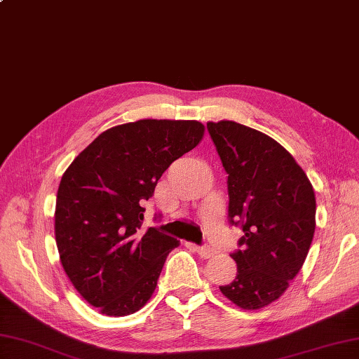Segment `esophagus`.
<instances>
[{
    "instance_id": "obj_1",
    "label": "esophagus",
    "mask_w": 359,
    "mask_h": 359,
    "mask_svg": "<svg viewBox=\"0 0 359 359\" xmlns=\"http://www.w3.org/2000/svg\"><path fill=\"white\" fill-rule=\"evenodd\" d=\"M194 246V245H193ZM196 251L197 254L202 257V258H210L214 255V249L208 248V246H196Z\"/></svg>"
}]
</instances>
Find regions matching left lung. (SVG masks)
Returning <instances> with one entry per match:
<instances>
[{
	"label": "left lung",
	"instance_id": "1",
	"mask_svg": "<svg viewBox=\"0 0 359 359\" xmlns=\"http://www.w3.org/2000/svg\"><path fill=\"white\" fill-rule=\"evenodd\" d=\"M206 128L228 174V222L245 232L229 254L236 278L220 290L241 309H262L283 295L309 252L313 188L290 153L264 133L232 121Z\"/></svg>",
	"mask_w": 359,
	"mask_h": 359
}]
</instances>
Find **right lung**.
Returning <instances> with one entry per match:
<instances>
[{
  "instance_id": "obj_1",
  "label": "right lung",
  "mask_w": 359,
  "mask_h": 359,
  "mask_svg": "<svg viewBox=\"0 0 359 359\" xmlns=\"http://www.w3.org/2000/svg\"><path fill=\"white\" fill-rule=\"evenodd\" d=\"M203 131L197 121L118 125L99 135L64 172L56 196V246L72 285L101 313H135L153 295L179 240L157 228L142 231V203Z\"/></svg>"
}]
</instances>
